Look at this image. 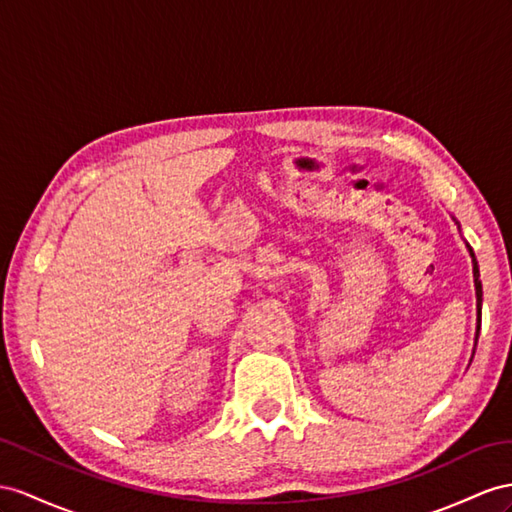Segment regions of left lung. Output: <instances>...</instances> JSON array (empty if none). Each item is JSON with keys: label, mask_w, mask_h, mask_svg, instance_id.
Instances as JSON below:
<instances>
[{"label": "left lung", "mask_w": 512, "mask_h": 512, "mask_svg": "<svg viewBox=\"0 0 512 512\" xmlns=\"http://www.w3.org/2000/svg\"><path fill=\"white\" fill-rule=\"evenodd\" d=\"M469 248V255H471V264H474V285H476V309H478V324H476V342H478V335H480V318H482V283H480V270H478V261L474 251Z\"/></svg>", "instance_id": "obj_1"}]
</instances>
